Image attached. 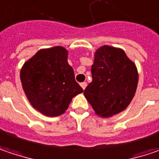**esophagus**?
I'll return each mask as SVG.
<instances>
[{"label": "esophagus", "mask_w": 159, "mask_h": 159, "mask_svg": "<svg viewBox=\"0 0 159 159\" xmlns=\"http://www.w3.org/2000/svg\"><path fill=\"white\" fill-rule=\"evenodd\" d=\"M80 85H81V87H82V88L84 90V89L86 88V86H87V84H86L85 82H83V83H81V84H80Z\"/></svg>", "instance_id": "34e87169"}]
</instances>
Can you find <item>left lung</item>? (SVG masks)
Masks as SVG:
<instances>
[{
    "label": "left lung",
    "instance_id": "8db88e82",
    "mask_svg": "<svg viewBox=\"0 0 159 159\" xmlns=\"http://www.w3.org/2000/svg\"><path fill=\"white\" fill-rule=\"evenodd\" d=\"M93 81L84 94L95 113L110 118L124 111L134 97L139 81L136 65L124 50L104 45L94 53Z\"/></svg>",
    "mask_w": 159,
    "mask_h": 159
}]
</instances>
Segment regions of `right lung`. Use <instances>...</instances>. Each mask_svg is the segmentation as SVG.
Returning <instances> with one entry per match:
<instances>
[{"mask_svg":"<svg viewBox=\"0 0 159 159\" xmlns=\"http://www.w3.org/2000/svg\"><path fill=\"white\" fill-rule=\"evenodd\" d=\"M63 47L44 48L24 63L20 81L24 93L37 111L48 117L63 114L72 99L84 92L75 82Z\"/></svg>","mask_w":159,"mask_h":159,"instance_id":"add662e5","label":"right lung"}]
</instances>
